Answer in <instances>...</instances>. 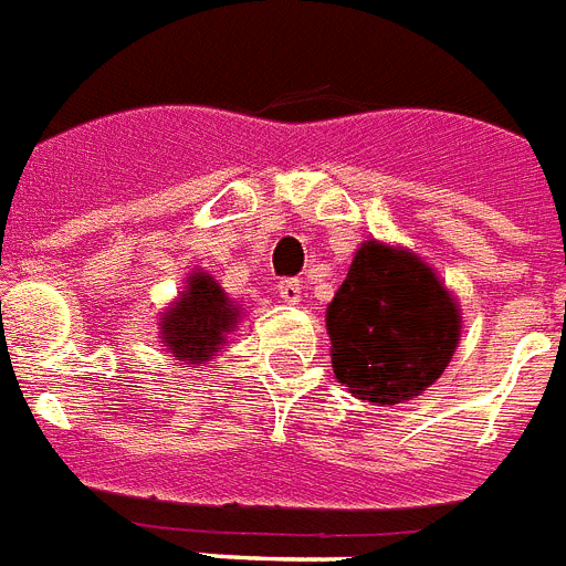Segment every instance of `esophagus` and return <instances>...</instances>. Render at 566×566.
<instances>
[{
  "label": "esophagus",
  "instance_id": "esophagus-1",
  "mask_svg": "<svg viewBox=\"0 0 566 566\" xmlns=\"http://www.w3.org/2000/svg\"><path fill=\"white\" fill-rule=\"evenodd\" d=\"M277 292H280V297L286 301V304H297V301H301V295H304V283L295 277H286V280H280Z\"/></svg>",
  "mask_w": 566,
  "mask_h": 566
}]
</instances>
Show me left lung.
Here are the masks:
<instances>
[{"instance_id":"8db88e82","label":"left lung","mask_w":566,"mask_h":566,"mask_svg":"<svg viewBox=\"0 0 566 566\" xmlns=\"http://www.w3.org/2000/svg\"><path fill=\"white\" fill-rule=\"evenodd\" d=\"M327 333L338 382L359 400L395 406L444 374L459 310L427 262L365 242L327 306Z\"/></svg>"}]
</instances>
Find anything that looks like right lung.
I'll use <instances>...</instances> for the list:
<instances>
[{
	"label": "right lung",
	"mask_w": 566,
	"mask_h": 566,
	"mask_svg": "<svg viewBox=\"0 0 566 566\" xmlns=\"http://www.w3.org/2000/svg\"><path fill=\"white\" fill-rule=\"evenodd\" d=\"M239 310L219 283L207 274H192L189 289L163 318V338L171 354L187 365L216 356L228 329L237 324Z\"/></svg>",
	"instance_id": "add662e5"
}]
</instances>
